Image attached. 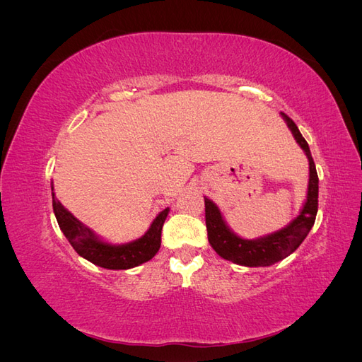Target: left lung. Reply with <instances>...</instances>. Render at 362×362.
I'll use <instances>...</instances> for the list:
<instances>
[{
  "label": "left lung",
  "instance_id": "8db88e82",
  "mask_svg": "<svg viewBox=\"0 0 362 362\" xmlns=\"http://www.w3.org/2000/svg\"><path fill=\"white\" fill-rule=\"evenodd\" d=\"M286 119L288 128L296 139V141L305 151L310 161V182L306 202L302 208L300 214L294 221L279 231L269 234L266 237H259L255 240H246L235 235L229 229L222 218L217 205L205 198V223L208 233V242L211 247L222 258L233 261L235 264L246 267H264L272 266L275 262L287 258L290 254L300 246L311 231L315 222L317 208H319V177H317L315 164L311 157V151L306 140L302 137L299 128L296 127L293 120L286 115L281 113Z\"/></svg>",
  "mask_w": 362,
  "mask_h": 362
}]
</instances>
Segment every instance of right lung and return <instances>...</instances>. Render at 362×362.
Listing matches in <instances>:
<instances>
[{"instance_id":"add662e5","label":"right lung","mask_w":362,"mask_h":362,"mask_svg":"<svg viewBox=\"0 0 362 362\" xmlns=\"http://www.w3.org/2000/svg\"><path fill=\"white\" fill-rule=\"evenodd\" d=\"M51 190L52 185H51ZM52 208L59 222V226L64 237L68 238L71 246L76 254L86 258L93 264L110 269V270H127L149 261L154 257L161 245V229L163 223L169 214V208L163 210L151 223L149 229L140 238L125 245L105 243L100 237H96L89 228L84 226L78 218H75L66 208H64L54 196L52 192Z\"/></svg>"}]
</instances>
